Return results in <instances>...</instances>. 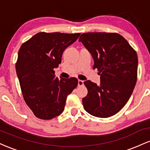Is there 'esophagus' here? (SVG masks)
<instances>
[{
    "instance_id": "1",
    "label": "esophagus",
    "mask_w": 150,
    "mask_h": 150,
    "mask_svg": "<svg viewBox=\"0 0 150 150\" xmlns=\"http://www.w3.org/2000/svg\"><path fill=\"white\" fill-rule=\"evenodd\" d=\"M84 85V81L79 80H78V87H81V86Z\"/></svg>"
}]
</instances>
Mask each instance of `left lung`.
Returning a JSON list of instances; mask_svg holds the SVG:
<instances>
[{"mask_svg":"<svg viewBox=\"0 0 150 150\" xmlns=\"http://www.w3.org/2000/svg\"><path fill=\"white\" fill-rule=\"evenodd\" d=\"M79 42L92 54L100 75V85L87 80L88 90L82 99L85 111L99 118H108L122 109L130 99L137 75L138 60L126 39L117 33L89 32Z\"/></svg>","mask_w":150,"mask_h":150,"instance_id":"8db88e82","label":"left lung"}]
</instances>
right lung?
<instances>
[{
    "instance_id": "right-lung-1",
    "label": "right lung",
    "mask_w": 150,
    "mask_h": 150,
    "mask_svg": "<svg viewBox=\"0 0 150 150\" xmlns=\"http://www.w3.org/2000/svg\"><path fill=\"white\" fill-rule=\"evenodd\" d=\"M80 33L36 34L22 44L15 68L26 104L34 116L50 120L64 111L67 97L77 86L75 77L58 79L54 68L61 63L62 54Z\"/></svg>"
}]
</instances>
